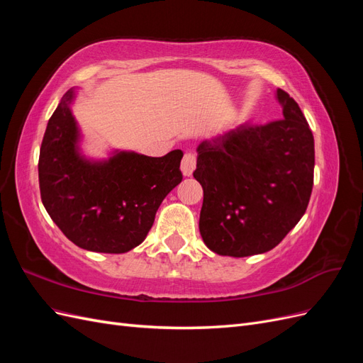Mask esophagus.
Here are the masks:
<instances>
[{
    "instance_id": "34e87169",
    "label": "esophagus",
    "mask_w": 363,
    "mask_h": 363,
    "mask_svg": "<svg viewBox=\"0 0 363 363\" xmlns=\"http://www.w3.org/2000/svg\"><path fill=\"white\" fill-rule=\"evenodd\" d=\"M196 164V157L192 152H186L183 160H182V172L184 177H191Z\"/></svg>"
}]
</instances>
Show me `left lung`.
Here are the masks:
<instances>
[{"mask_svg": "<svg viewBox=\"0 0 363 363\" xmlns=\"http://www.w3.org/2000/svg\"><path fill=\"white\" fill-rule=\"evenodd\" d=\"M283 119L244 124L196 148L200 233L216 255L267 252L298 224L311 200L315 144L294 98L277 89Z\"/></svg>", "mask_w": 363, "mask_h": 363, "instance_id": "1", "label": "left lung"}]
</instances>
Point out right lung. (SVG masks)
Segmentation results:
<instances>
[{"label": "right lung", "instance_id": "add662e5", "mask_svg": "<svg viewBox=\"0 0 363 363\" xmlns=\"http://www.w3.org/2000/svg\"><path fill=\"white\" fill-rule=\"evenodd\" d=\"M69 89L48 121L39 155L40 199L71 242L119 255L142 244L163 199L183 175L182 150L163 157L115 151L106 160L80 152V130Z\"/></svg>", "mask_w": 363, "mask_h": 363}]
</instances>
